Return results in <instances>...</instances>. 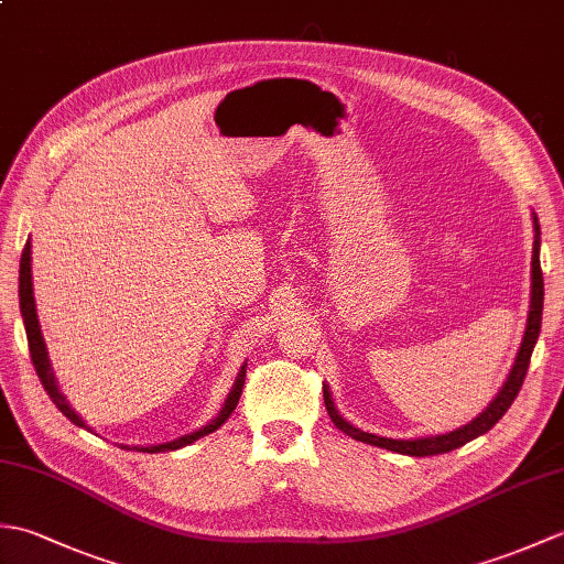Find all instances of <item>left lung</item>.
<instances>
[{
	"label": "left lung",
	"instance_id": "obj_1",
	"mask_svg": "<svg viewBox=\"0 0 564 564\" xmlns=\"http://www.w3.org/2000/svg\"><path fill=\"white\" fill-rule=\"evenodd\" d=\"M533 230H535V239H533V261H531V310H529V322H525V332H523V341H521V349L517 354V361L511 366V373L507 378L505 386L497 392V398L489 402L487 410L475 416L473 422H467L465 426L448 431V434H438V436H426V438H386V436H376V434H368V431L356 429L354 424L346 422V419L337 412V406H334L332 400V392L329 386H325V406H327V414L332 416V422L337 429H341L344 434H349L356 441H364L370 443V446H378V448H388L394 453H402V455H416V458H424V455H438V453H448L465 446L467 441H473L477 436L487 434L489 429H492L501 416L507 414V410L511 406V402L517 400V394L523 386V378H525V370H529L531 364V354H533V346L538 341V334H541V319H543V271H541V225H538V218L533 213Z\"/></svg>",
	"mask_w": 564,
	"mask_h": 564
}]
</instances>
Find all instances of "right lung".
<instances>
[{
  "mask_svg": "<svg viewBox=\"0 0 564 564\" xmlns=\"http://www.w3.org/2000/svg\"><path fill=\"white\" fill-rule=\"evenodd\" d=\"M19 307H21V317H23V327H26V339H29V351H31V361H33V368L35 373H39L41 382L45 392L51 394V400L55 402V406L59 412H63L72 424H77L82 429H89L84 424V419L72 410L67 398L63 392L57 390V380H55V373L51 368V361H47V351H45V341H43V334H41V325H39V315H35V301H33V281H31V242H26V247H23V254H21V267H19ZM245 376H247V364L242 366V370L237 373V380L235 386L230 390V394H227V400L223 404V410L218 412V416L210 419V422L194 431V434H186V436H178L174 441H166V443H160V446H135V451H142V453H160V451H176V448H184L188 446V443L198 441L200 436H208L213 434L215 429H220L227 416L232 414V410L239 402V394H242V388H245ZM130 451V446H123Z\"/></svg>",
  "mask_w": 564,
  "mask_h": 564,
  "instance_id": "add662e5",
  "label": "right lung"
}]
</instances>
